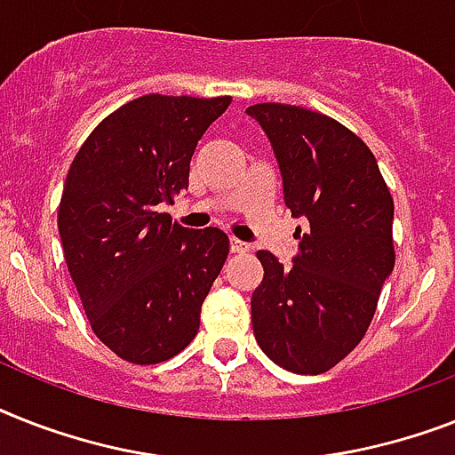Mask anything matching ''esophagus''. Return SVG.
<instances>
[{
  "instance_id": "esophagus-1",
  "label": "esophagus",
  "mask_w": 455,
  "mask_h": 455,
  "mask_svg": "<svg viewBox=\"0 0 455 455\" xmlns=\"http://www.w3.org/2000/svg\"><path fill=\"white\" fill-rule=\"evenodd\" d=\"M228 247H231V252H234V254H243V252H247V250H250V245H247V243H243V240H238V238H231Z\"/></svg>"
}]
</instances>
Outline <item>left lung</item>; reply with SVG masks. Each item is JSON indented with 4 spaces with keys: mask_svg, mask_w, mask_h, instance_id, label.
Returning a JSON list of instances; mask_svg holds the SVG:
<instances>
[{
    "mask_svg": "<svg viewBox=\"0 0 455 455\" xmlns=\"http://www.w3.org/2000/svg\"><path fill=\"white\" fill-rule=\"evenodd\" d=\"M268 135L297 228L290 268L259 250L252 291L259 348L294 374H324L367 334L393 273V196L367 144L346 125L297 105L247 107Z\"/></svg>",
    "mask_w": 455,
    "mask_h": 455,
    "instance_id": "left-lung-1",
    "label": "left lung"
}]
</instances>
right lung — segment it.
Instances as JSON below:
<instances>
[{
    "instance_id": "obj_1",
    "label": "right lung",
    "mask_w": 455,
    "mask_h": 455,
    "mask_svg": "<svg viewBox=\"0 0 455 455\" xmlns=\"http://www.w3.org/2000/svg\"><path fill=\"white\" fill-rule=\"evenodd\" d=\"M228 105V95L135 98L95 125L69 165L58 208L65 264L91 330L121 360L158 364L198 331L228 235L161 208L189 187L196 144Z\"/></svg>"
}]
</instances>
